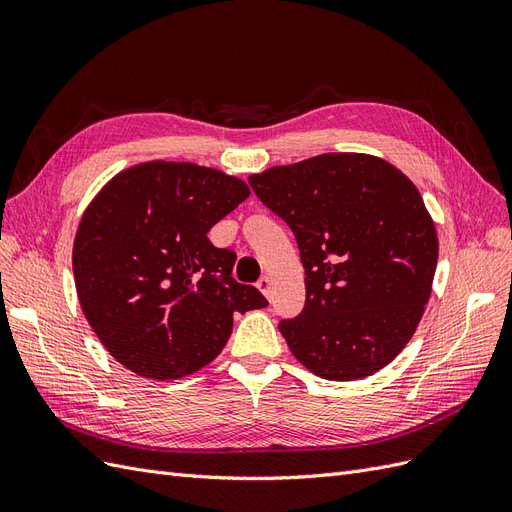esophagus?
<instances>
[{
    "label": "esophagus",
    "mask_w": 512,
    "mask_h": 512,
    "mask_svg": "<svg viewBox=\"0 0 512 512\" xmlns=\"http://www.w3.org/2000/svg\"><path fill=\"white\" fill-rule=\"evenodd\" d=\"M257 289L266 295V298L270 300L272 298V280L268 278V276H261L259 278V283H257Z\"/></svg>",
    "instance_id": "1"
}]
</instances>
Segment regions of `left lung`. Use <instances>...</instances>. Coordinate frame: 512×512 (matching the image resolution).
<instances>
[{"instance_id": "1", "label": "left lung", "mask_w": 512, "mask_h": 512, "mask_svg": "<svg viewBox=\"0 0 512 512\" xmlns=\"http://www.w3.org/2000/svg\"><path fill=\"white\" fill-rule=\"evenodd\" d=\"M249 183L300 246L306 304L278 325L295 359L327 381L391 364L423 317L438 263L415 183L366 153H323Z\"/></svg>"}]
</instances>
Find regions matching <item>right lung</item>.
I'll use <instances>...</instances> for the list:
<instances>
[{"label": "right lung", "mask_w": 512, "mask_h": 512, "mask_svg": "<svg viewBox=\"0 0 512 512\" xmlns=\"http://www.w3.org/2000/svg\"><path fill=\"white\" fill-rule=\"evenodd\" d=\"M249 195L221 170L155 159L125 168L93 197L74 238V283L121 366L153 381L193 374L223 351L236 312L268 306L234 280L236 253L208 240Z\"/></svg>", "instance_id": "1"}]
</instances>
